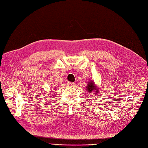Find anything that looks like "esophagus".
Masks as SVG:
<instances>
[{
  "instance_id": "1",
  "label": "esophagus",
  "mask_w": 148,
  "mask_h": 148,
  "mask_svg": "<svg viewBox=\"0 0 148 148\" xmlns=\"http://www.w3.org/2000/svg\"><path fill=\"white\" fill-rule=\"evenodd\" d=\"M75 85V83L74 82H68V86H73Z\"/></svg>"
}]
</instances>
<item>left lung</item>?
<instances>
[{
    "label": "left lung",
    "mask_w": 148,
    "mask_h": 148,
    "mask_svg": "<svg viewBox=\"0 0 148 148\" xmlns=\"http://www.w3.org/2000/svg\"><path fill=\"white\" fill-rule=\"evenodd\" d=\"M86 89L89 93L95 91V94H97L99 91V87H96V86L95 85V82L92 80H91L87 84Z\"/></svg>",
    "instance_id": "obj_1"
}]
</instances>
